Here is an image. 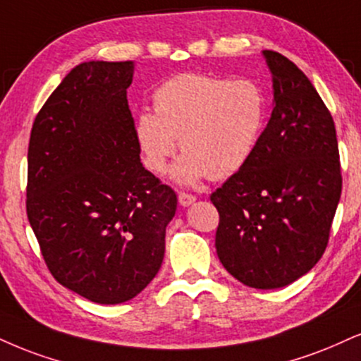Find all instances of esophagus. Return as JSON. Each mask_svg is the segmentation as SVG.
<instances>
[{"instance_id": "1", "label": "esophagus", "mask_w": 361, "mask_h": 361, "mask_svg": "<svg viewBox=\"0 0 361 361\" xmlns=\"http://www.w3.org/2000/svg\"><path fill=\"white\" fill-rule=\"evenodd\" d=\"M194 201H195V195L194 194H189V192H180L179 194V204H180V206L188 207Z\"/></svg>"}]
</instances>
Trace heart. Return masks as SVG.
<instances>
[{
  "mask_svg": "<svg viewBox=\"0 0 361 361\" xmlns=\"http://www.w3.org/2000/svg\"><path fill=\"white\" fill-rule=\"evenodd\" d=\"M154 110L142 112L135 122L137 144L149 171H166L179 140L185 155L173 171L176 179H224L255 152L266 99L249 78L184 73L154 92Z\"/></svg>",
  "mask_w": 361,
  "mask_h": 361,
  "instance_id": "obj_1",
  "label": "heart"
}]
</instances>
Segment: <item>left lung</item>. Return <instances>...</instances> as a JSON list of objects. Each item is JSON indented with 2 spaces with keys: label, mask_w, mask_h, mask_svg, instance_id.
<instances>
[{
  "label": "left lung",
  "mask_w": 361,
  "mask_h": 361,
  "mask_svg": "<svg viewBox=\"0 0 361 361\" xmlns=\"http://www.w3.org/2000/svg\"><path fill=\"white\" fill-rule=\"evenodd\" d=\"M274 109L251 157L211 202L219 212L217 256L238 281L274 289L296 281L323 256L341 195L336 128L308 77L264 50Z\"/></svg>",
  "instance_id": "obj_1"
}]
</instances>
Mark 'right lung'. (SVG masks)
Returning a JSON list of instances; mask_svg holds the SVG:
<instances>
[{
	"label": "right lung",
	"mask_w": 361,
	"mask_h": 361,
	"mask_svg": "<svg viewBox=\"0 0 361 361\" xmlns=\"http://www.w3.org/2000/svg\"><path fill=\"white\" fill-rule=\"evenodd\" d=\"M132 61H85L48 97L28 145L26 214L47 268L93 303L155 278L177 194L144 169L128 110Z\"/></svg>",
	"instance_id": "add662e5"
}]
</instances>
